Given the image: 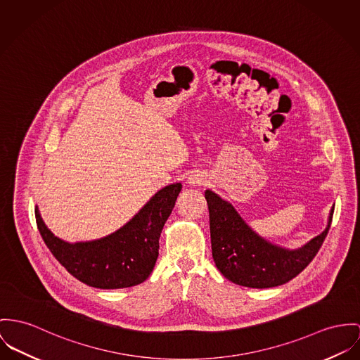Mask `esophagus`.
Masks as SVG:
<instances>
[{
	"label": "esophagus",
	"instance_id": "obj_1",
	"mask_svg": "<svg viewBox=\"0 0 360 360\" xmlns=\"http://www.w3.org/2000/svg\"><path fill=\"white\" fill-rule=\"evenodd\" d=\"M207 182V178L202 175V174H200V172H194L192 174L189 178H188V184L191 185V186H201V185H204Z\"/></svg>",
	"mask_w": 360,
	"mask_h": 360
}]
</instances>
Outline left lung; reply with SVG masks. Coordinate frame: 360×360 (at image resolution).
I'll use <instances>...</instances> for the list:
<instances>
[{
	"instance_id": "8db88e82",
	"label": "left lung",
	"mask_w": 360,
	"mask_h": 360,
	"mask_svg": "<svg viewBox=\"0 0 360 360\" xmlns=\"http://www.w3.org/2000/svg\"><path fill=\"white\" fill-rule=\"evenodd\" d=\"M210 211L212 257L229 281L256 289L283 285L299 276L322 247L330 224L334 205L326 229L303 247L285 248L259 236L237 210L221 195L205 191Z\"/></svg>"
}]
</instances>
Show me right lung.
<instances>
[{
    "label": "right lung",
    "mask_w": 360,
    "mask_h": 360,
    "mask_svg": "<svg viewBox=\"0 0 360 360\" xmlns=\"http://www.w3.org/2000/svg\"><path fill=\"white\" fill-rule=\"evenodd\" d=\"M181 189L179 182L160 189L126 224L91 241L68 243L56 237L38 207L35 219L46 247L71 276L98 289L130 288L153 271L159 238Z\"/></svg>",
    "instance_id": "obj_1"
}]
</instances>
